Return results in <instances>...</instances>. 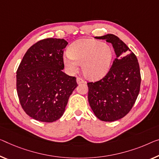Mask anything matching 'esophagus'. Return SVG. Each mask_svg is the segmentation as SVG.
<instances>
[{
    "label": "esophagus",
    "mask_w": 159,
    "mask_h": 159,
    "mask_svg": "<svg viewBox=\"0 0 159 159\" xmlns=\"http://www.w3.org/2000/svg\"><path fill=\"white\" fill-rule=\"evenodd\" d=\"M77 82L78 84H82V83H85V81L84 80H82V78L77 77Z\"/></svg>",
    "instance_id": "obj_1"
}]
</instances>
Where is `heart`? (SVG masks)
<instances>
[{"label": "heart", "instance_id": "obj_1", "mask_svg": "<svg viewBox=\"0 0 159 159\" xmlns=\"http://www.w3.org/2000/svg\"><path fill=\"white\" fill-rule=\"evenodd\" d=\"M113 52L108 44L93 39H81L72 43L63 57L66 70L76 72L80 65L84 75L91 80L103 77L108 72Z\"/></svg>", "mask_w": 159, "mask_h": 159}]
</instances>
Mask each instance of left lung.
<instances>
[{
  "mask_svg": "<svg viewBox=\"0 0 159 159\" xmlns=\"http://www.w3.org/2000/svg\"><path fill=\"white\" fill-rule=\"evenodd\" d=\"M95 38L111 43L116 58L106 76L99 81L87 83L88 101L99 120L116 121L130 111L140 91L138 60L128 46L113 34Z\"/></svg>",
  "mask_w": 159,
  "mask_h": 159,
  "instance_id": "8db88e82",
  "label": "left lung"
}]
</instances>
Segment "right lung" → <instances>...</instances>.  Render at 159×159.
Instances as JSON below:
<instances>
[{"instance_id":"right-lung-1","label":"right lung","mask_w":159,"mask_h":159,"mask_svg":"<svg viewBox=\"0 0 159 159\" xmlns=\"http://www.w3.org/2000/svg\"><path fill=\"white\" fill-rule=\"evenodd\" d=\"M65 39L47 38L28 49L16 72V87L25 113L35 120L53 122L64 114L77 87L76 78L62 72Z\"/></svg>"}]
</instances>
